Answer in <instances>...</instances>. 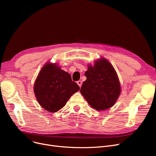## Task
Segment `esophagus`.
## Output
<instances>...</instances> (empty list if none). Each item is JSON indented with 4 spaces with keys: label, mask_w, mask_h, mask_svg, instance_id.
<instances>
[{
    "label": "esophagus",
    "mask_w": 156,
    "mask_h": 156,
    "mask_svg": "<svg viewBox=\"0 0 156 156\" xmlns=\"http://www.w3.org/2000/svg\"><path fill=\"white\" fill-rule=\"evenodd\" d=\"M77 84L79 85L80 87H81V85H82V81H81V80H79L77 81Z\"/></svg>",
    "instance_id": "1"
}]
</instances>
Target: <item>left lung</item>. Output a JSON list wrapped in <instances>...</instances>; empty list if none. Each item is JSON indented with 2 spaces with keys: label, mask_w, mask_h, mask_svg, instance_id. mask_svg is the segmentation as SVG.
<instances>
[{
  "label": "left lung",
  "mask_w": 156,
  "mask_h": 156,
  "mask_svg": "<svg viewBox=\"0 0 156 156\" xmlns=\"http://www.w3.org/2000/svg\"><path fill=\"white\" fill-rule=\"evenodd\" d=\"M80 92L91 107L97 111L108 109L114 105L121 92L117 73L104 57L88 65Z\"/></svg>",
  "instance_id": "8db88e82"
}]
</instances>
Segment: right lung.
<instances>
[{"instance_id":"add662e5","label":"right lung","mask_w":156,"mask_h":156,"mask_svg":"<svg viewBox=\"0 0 156 156\" xmlns=\"http://www.w3.org/2000/svg\"><path fill=\"white\" fill-rule=\"evenodd\" d=\"M80 90L70 74L56 63L47 62L41 69L34 90L38 104L45 110L55 112L62 109L71 96Z\"/></svg>"}]
</instances>
